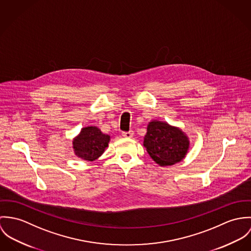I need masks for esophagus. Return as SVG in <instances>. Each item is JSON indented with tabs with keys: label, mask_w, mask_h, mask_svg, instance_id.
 <instances>
[{
	"label": "esophagus",
	"mask_w": 251,
	"mask_h": 251,
	"mask_svg": "<svg viewBox=\"0 0 251 251\" xmlns=\"http://www.w3.org/2000/svg\"><path fill=\"white\" fill-rule=\"evenodd\" d=\"M122 136L124 137V138H127V139H130V138H132L133 136H134V132L133 131H128V132H123L122 133Z\"/></svg>",
	"instance_id": "obj_1"
}]
</instances>
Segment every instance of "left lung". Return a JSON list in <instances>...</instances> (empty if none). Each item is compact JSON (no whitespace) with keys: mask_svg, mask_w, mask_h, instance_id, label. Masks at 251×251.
Returning a JSON list of instances; mask_svg holds the SVG:
<instances>
[{"mask_svg":"<svg viewBox=\"0 0 251 251\" xmlns=\"http://www.w3.org/2000/svg\"><path fill=\"white\" fill-rule=\"evenodd\" d=\"M143 145L150 157L165 167L183 160L189 149V139L180 129L154 120L147 126Z\"/></svg>","mask_w":251,"mask_h":251,"instance_id":"8db88e82","label":"left lung"}]
</instances>
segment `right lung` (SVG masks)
Returning a JSON list of instances; mask_svg holds the SVG:
<instances>
[{"mask_svg": "<svg viewBox=\"0 0 251 251\" xmlns=\"http://www.w3.org/2000/svg\"><path fill=\"white\" fill-rule=\"evenodd\" d=\"M109 141L110 136L103 134L97 127H85L73 140V148L78 157L91 162L104 153Z\"/></svg>", "mask_w": 251, "mask_h": 251, "instance_id": "right-lung-1", "label": "right lung"}]
</instances>
